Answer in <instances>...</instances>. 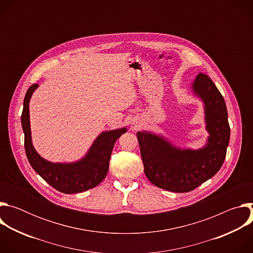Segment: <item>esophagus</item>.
Masks as SVG:
<instances>
[{"label": "esophagus", "mask_w": 253, "mask_h": 253, "mask_svg": "<svg viewBox=\"0 0 253 253\" xmlns=\"http://www.w3.org/2000/svg\"><path fill=\"white\" fill-rule=\"evenodd\" d=\"M136 126H137V125H135V127H136Z\"/></svg>", "instance_id": "obj_1"}]
</instances>
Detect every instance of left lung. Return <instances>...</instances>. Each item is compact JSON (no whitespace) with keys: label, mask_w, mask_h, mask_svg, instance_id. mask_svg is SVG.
<instances>
[{"label":"left lung","mask_w":253,"mask_h":253,"mask_svg":"<svg viewBox=\"0 0 253 253\" xmlns=\"http://www.w3.org/2000/svg\"><path fill=\"white\" fill-rule=\"evenodd\" d=\"M192 92L204 104L205 128L209 136L202 148H180L160 134L137 132L144 172L155 186L172 192H189L221 168L230 138L223 96L208 75L199 73Z\"/></svg>","instance_id":"obj_1"}]
</instances>
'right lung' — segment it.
Masks as SVG:
<instances>
[{"mask_svg":"<svg viewBox=\"0 0 253 253\" xmlns=\"http://www.w3.org/2000/svg\"><path fill=\"white\" fill-rule=\"evenodd\" d=\"M38 87V84H34L28 89L21 116L25 135V151L31 166L47 183L66 194L79 193L96 187L102 182L109 170V161L116 140L127 132V128L104 131L99 134L85 156L78 161L71 163L50 162L38 154L32 143L29 103Z\"/></svg>","mask_w":253,"mask_h":253,"instance_id":"add662e5","label":"right lung"}]
</instances>
